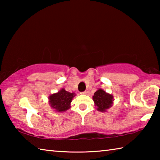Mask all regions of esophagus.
<instances>
[{
  "instance_id": "1",
  "label": "esophagus",
  "mask_w": 160,
  "mask_h": 160,
  "mask_svg": "<svg viewBox=\"0 0 160 160\" xmlns=\"http://www.w3.org/2000/svg\"><path fill=\"white\" fill-rule=\"evenodd\" d=\"M80 94H87V92H86V91H85V92H81Z\"/></svg>"
}]
</instances>
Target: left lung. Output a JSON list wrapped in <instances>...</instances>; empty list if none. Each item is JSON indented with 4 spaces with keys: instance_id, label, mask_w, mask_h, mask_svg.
Returning a JSON list of instances; mask_svg holds the SVG:
<instances>
[{
    "instance_id": "1",
    "label": "left lung",
    "mask_w": 160,
    "mask_h": 160,
    "mask_svg": "<svg viewBox=\"0 0 160 160\" xmlns=\"http://www.w3.org/2000/svg\"><path fill=\"white\" fill-rule=\"evenodd\" d=\"M94 105L99 112H104L112 106L113 97L112 94L107 93L102 89H99L94 94L92 97Z\"/></svg>"
}]
</instances>
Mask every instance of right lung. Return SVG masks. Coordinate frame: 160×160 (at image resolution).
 I'll use <instances>...</instances> for the list:
<instances>
[{
    "mask_svg": "<svg viewBox=\"0 0 160 160\" xmlns=\"http://www.w3.org/2000/svg\"><path fill=\"white\" fill-rule=\"evenodd\" d=\"M75 96L74 92L70 93L65 89L62 88L57 93L51 94L48 97V102L50 106L56 112H63L70 108V103Z\"/></svg>",
    "mask_w": 160,
    "mask_h": 160,
    "instance_id": "obj_1",
    "label": "right lung"
}]
</instances>
